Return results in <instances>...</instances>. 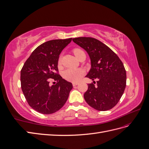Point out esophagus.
Masks as SVG:
<instances>
[{"label": "esophagus", "mask_w": 149, "mask_h": 149, "mask_svg": "<svg viewBox=\"0 0 149 149\" xmlns=\"http://www.w3.org/2000/svg\"><path fill=\"white\" fill-rule=\"evenodd\" d=\"M78 83H73V86H75L78 85Z\"/></svg>", "instance_id": "esophagus-1"}]
</instances>
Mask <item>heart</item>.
Instances as JSON below:
<instances>
[{"label": "heart", "instance_id": "1", "mask_svg": "<svg viewBox=\"0 0 149 149\" xmlns=\"http://www.w3.org/2000/svg\"><path fill=\"white\" fill-rule=\"evenodd\" d=\"M84 52L79 48H75L73 49V53L76 58H78L81 53ZM58 64H61V58L58 60ZM84 74V71L80 68H68L65 70L63 73V78L68 81L73 83H77L82 78Z\"/></svg>", "mask_w": 149, "mask_h": 149}]
</instances>
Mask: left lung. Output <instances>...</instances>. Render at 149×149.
<instances>
[{
	"label": "left lung",
	"instance_id": "left-lung-1",
	"mask_svg": "<svg viewBox=\"0 0 149 149\" xmlns=\"http://www.w3.org/2000/svg\"><path fill=\"white\" fill-rule=\"evenodd\" d=\"M73 41L87 52L91 68L86 77L97 80L88 84L84 98L100 111L109 110L119 101L126 86V71L118 56L105 44L91 37H78Z\"/></svg>",
	"mask_w": 149,
	"mask_h": 149
}]
</instances>
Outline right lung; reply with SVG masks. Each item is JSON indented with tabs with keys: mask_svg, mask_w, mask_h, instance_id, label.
Masks as SVG:
<instances>
[{
	"mask_svg": "<svg viewBox=\"0 0 149 149\" xmlns=\"http://www.w3.org/2000/svg\"><path fill=\"white\" fill-rule=\"evenodd\" d=\"M71 40H52L40 45L21 70L22 92L29 106L40 113L50 114L60 110L73 88L71 83L58 74V69L60 54Z\"/></svg>",
	"mask_w": 149,
	"mask_h": 149,
	"instance_id": "1",
	"label": "right lung"
}]
</instances>
